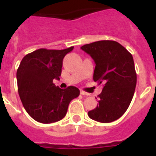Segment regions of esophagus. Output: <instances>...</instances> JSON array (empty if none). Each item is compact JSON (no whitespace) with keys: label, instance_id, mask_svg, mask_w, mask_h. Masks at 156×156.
I'll list each match as a JSON object with an SVG mask.
<instances>
[{"label":"esophagus","instance_id":"esophagus-1","mask_svg":"<svg viewBox=\"0 0 156 156\" xmlns=\"http://www.w3.org/2000/svg\"><path fill=\"white\" fill-rule=\"evenodd\" d=\"M80 94L84 95V96H89V95H90V94L87 93V92L83 91V90H80Z\"/></svg>","mask_w":156,"mask_h":156}]
</instances>
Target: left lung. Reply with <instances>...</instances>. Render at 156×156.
<instances>
[{
	"label": "left lung",
	"mask_w": 156,
	"mask_h": 156,
	"mask_svg": "<svg viewBox=\"0 0 156 156\" xmlns=\"http://www.w3.org/2000/svg\"><path fill=\"white\" fill-rule=\"evenodd\" d=\"M81 49L94 60V81L103 86L98 105L88 112V116L100 122L116 120L125 113L134 94L137 73L133 56L114 41H96Z\"/></svg>",
	"instance_id": "1"
}]
</instances>
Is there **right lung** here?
<instances>
[{
  "label": "right lung",
  "instance_id": "1",
  "mask_svg": "<svg viewBox=\"0 0 156 156\" xmlns=\"http://www.w3.org/2000/svg\"><path fill=\"white\" fill-rule=\"evenodd\" d=\"M73 48H41L27 54L19 65L16 73L19 97L27 113L37 122L51 123L61 120L70 101L80 95L76 87L61 89L53 83L54 79H60L63 58Z\"/></svg>",
  "mask_w": 156,
  "mask_h": 156
}]
</instances>
